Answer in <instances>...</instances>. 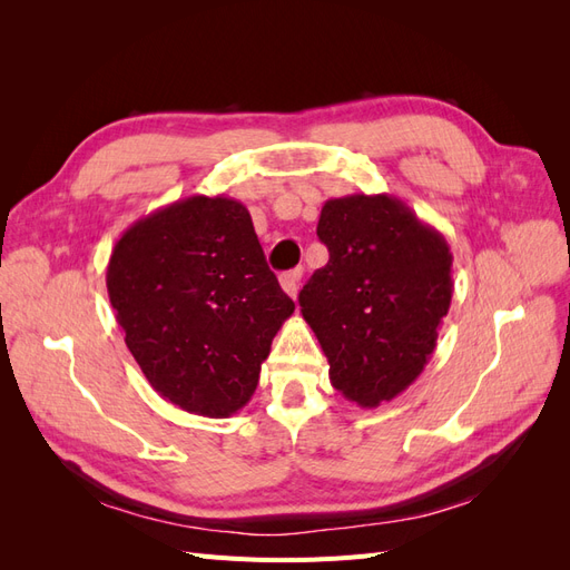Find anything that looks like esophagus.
I'll return each instance as SVG.
<instances>
[{
  "label": "esophagus",
  "mask_w": 570,
  "mask_h": 570,
  "mask_svg": "<svg viewBox=\"0 0 570 570\" xmlns=\"http://www.w3.org/2000/svg\"><path fill=\"white\" fill-rule=\"evenodd\" d=\"M302 271H287L281 275V287L287 292L289 297H297V287H299Z\"/></svg>",
  "instance_id": "34e87169"
}]
</instances>
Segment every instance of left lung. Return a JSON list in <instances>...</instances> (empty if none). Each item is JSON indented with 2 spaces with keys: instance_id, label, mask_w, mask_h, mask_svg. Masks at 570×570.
Here are the masks:
<instances>
[{
  "instance_id": "obj_1",
  "label": "left lung",
  "mask_w": 570,
  "mask_h": 570,
  "mask_svg": "<svg viewBox=\"0 0 570 570\" xmlns=\"http://www.w3.org/2000/svg\"><path fill=\"white\" fill-rule=\"evenodd\" d=\"M331 252L299 292L344 400L371 409L394 400L423 373L452 304V252L392 195H347L321 209Z\"/></svg>"
}]
</instances>
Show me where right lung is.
Masks as SVG:
<instances>
[{
	"label": "right lung",
	"instance_id": "add662e5",
	"mask_svg": "<svg viewBox=\"0 0 570 570\" xmlns=\"http://www.w3.org/2000/svg\"><path fill=\"white\" fill-rule=\"evenodd\" d=\"M107 289L130 354L174 406L228 419L258 385L271 342L295 312L243 202L193 195L116 239Z\"/></svg>",
	"mask_w": 570,
	"mask_h": 570
}]
</instances>
